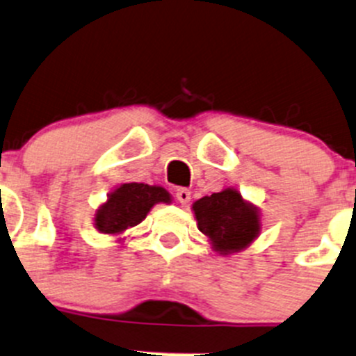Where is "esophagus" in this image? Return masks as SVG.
Segmentation results:
<instances>
[{
	"mask_svg": "<svg viewBox=\"0 0 356 356\" xmlns=\"http://www.w3.org/2000/svg\"><path fill=\"white\" fill-rule=\"evenodd\" d=\"M176 199L181 202V204H187L191 201V191L188 188H178L176 191Z\"/></svg>",
	"mask_w": 356,
	"mask_h": 356,
	"instance_id": "34e87169",
	"label": "esophagus"
}]
</instances>
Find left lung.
Returning a JSON list of instances; mask_svg holds the SVG:
<instances>
[{
  "label": "left lung",
  "instance_id": "1",
  "mask_svg": "<svg viewBox=\"0 0 356 356\" xmlns=\"http://www.w3.org/2000/svg\"><path fill=\"white\" fill-rule=\"evenodd\" d=\"M192 211L213 252L223 257L252 246L262 231L260 209L234 187L204 195L192 204Z\"/></svg>",
  "mask_w": 356,
  "mask_h": 356
}]
</instances>
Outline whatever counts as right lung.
<instances>
[{"mask_svg":"<svg viewBox=\"0 0 356 356\" xmlns=\"http://www.w3.org/2000/svg\"><path fill=\"white\" fill-rule=\"evenodd\" d=\"M171 194L161 185L122 184L96 209L94 227L104 236H122L143 222L155 204H171ZM117 241L120 243L122 238Z\"/></svg>","mask_w":356,"mask_h":356,"instance_id":"add662e5","label":"right lung"}]
</instances>
